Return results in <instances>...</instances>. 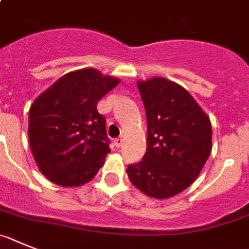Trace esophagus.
I'll list each match as a JSON object with an SVG mask.
<instances>
[{"label": "esophagus", "mask_w": 249, "mask_h": 249, "mask_svg": "<svg viewBox=\"0 0 249 249\" xmlns=\"http://www.w3.org/2000/svg\"><path fill=\"white\" fill-rule=\"evenodd\" d=\"M115 146L116 148H120V146L123 145V142H124V139L123 138H118V139H115Z\"/></svg>", "instance_id": "1"}]
</instances>
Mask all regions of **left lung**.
Instances as JSON below:
<instances>
[{
    "instance_id": "left-lung-1",
    "label": "left lung",
    "mask_w": 249,
    "mask_h": 249,
    "mask_svg": "<svg viewBox=\"0 0 249 249\" xmlns=\"http://www.w3.org/2000/svg\"><path fill=\"white\" fill-rule=\"evenodd\" d=\"M137 84L146 112V151L127 166V177L146 196L168 199L187 189L208 160L211 119L174 81L154 76Z\"/></svg>"
}]
</instances>
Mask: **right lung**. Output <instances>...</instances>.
Wrapping results in <instances>:
<instances>
[{"mask_svg":"<svg viewBox=\"0 0 249 249\" xmlns=\"http://www.w3.org/2000/svg\"><path fill=\"white\" fill-rule=\"evenodd\" d=\"M92 68L65 73L35 99L29 142L40 172L55 184L75 188L91 180L110 153L98 101L119 85Z\"/></svg>","mask_w":249,"mask_h":249,"instance_id":"1","label":"right lung"}]
</instances>
